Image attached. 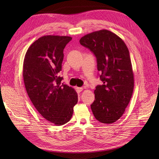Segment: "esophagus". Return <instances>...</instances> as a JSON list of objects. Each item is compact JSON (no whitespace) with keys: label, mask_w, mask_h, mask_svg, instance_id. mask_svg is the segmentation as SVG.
I'll return each mask as SVG.
<instances>
[{"label":"esophagus","mask_w":159,"mask_h":159,"mask_svg":"<svg viewBox=\"0 0 159 159\" xmlns=\"http://www.w3.org/2000/svg\"><path fill=\"white\" fill-rule=\"evenodd\" d=\"M76 91H77L78 92L80 93V92H81L83 90V87H76Z\"/></svg>","instance_id":"34e87169"}]
</instances>
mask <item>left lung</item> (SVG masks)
<instances>
[{"label": "left lung", "mask_w": 159, "mask_h": 159, "mask_svg": "<svg viewBox=\"0 0 159 159\" xmlns=\"http://www.w3.org/2000/svg\"><path fill=\"white\" fill-rule=\"evenodd\" d=\"M97 59V68L103 85L94 90L91 104L94 117L100 122L112 124L122 116L134 89V74L130 54L119 36L106 29L94 31L80 39Z\"/></svg>", "instance_id": "8db88e82"}]
</instances>
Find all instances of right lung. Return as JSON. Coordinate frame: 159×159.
Returning a JSON list of instances; mask_svg holds the SVG:
<instances>
[{
  "label": "right lung",
  "instance_id": "right-lung-1",
  "mask_svg": "<svg viewBox=\"0 0 159 159\" xmlns=\"http://www.w3.org/2000/svg\"><path fill=\"white\" fill-rule=\"evenodd\" d=\"M72 38L45 35L33 42L26 52L23 79L26 92L40 115L55 126L70 120L78 102L72 87L61 84L63 49Z\"/></svg>",
  "mask_w": 159,
  "mask_h": 159
}]
</instances>
